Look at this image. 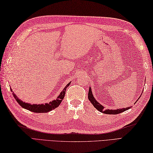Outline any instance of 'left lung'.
<instances>
[{
	"label": "left lung",
	"instance_id": "8db88e82",
	"mask_svg": "<svg viewBox=\"0 0 153 153\" xmlns=\"http://www.w3.org/2000/svg\"><path fill=\"white\" fill-rule=\"evenodd\" d=\"M88 99L91 101V102L92 103V105L95 107L96 109L98 110L99 111H100V112L104 113V114H120V113L124 112V111H126V110H128V109H129V108H130V107H127V108H121V109L119 108V109H116V110H109V109L105 110V107L100 105V104L99 102H98V101H97L96 99L94 98L91 87H89V93H88Z\"/></svg>",
	"mask_w": 153,
	"mask_h": 153
}]
</instances>
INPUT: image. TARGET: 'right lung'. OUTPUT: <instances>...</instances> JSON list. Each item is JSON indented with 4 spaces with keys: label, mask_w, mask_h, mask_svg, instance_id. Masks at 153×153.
Listing matches in <instances>:
<instances>
[{
    "label": "right lung",
    "mask_w": 153,
    "mask_h": 153,
    "mask_svg": "<svg viewBox=\"0 0 153 153\" xmlns=\"http://www.w3.org/2000/svg\"><path fill=\"white\" fill-rule=\"evenodd\" d=\"M70 82L68 84V85L64 87V89L62 90L60 95L56 98V100H53V101L50 102L49 103H45V104H41V105H31L30 103H26L25 102H23L22 100L19 99L18 97L15 95V93L12 91V89L10 88L11 91L12 92V95L14 96L16 101L18 102V104L20 105L22 108L25 109H27L30 111L33 112L35 113H45V112H48L51 111L52 110L57 108V107L60 105L61 102L62 101L64 97L65 96V93H66V90L67 87L70 85Z\"/></svg>",
    "instance_id": "right-lung-1"
}]
</instances>
